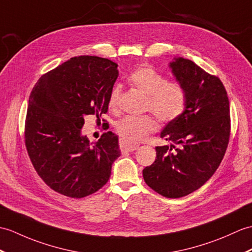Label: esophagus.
I'll return each mask as SVG.
<instances>
[{
    "mask_svg": "<svg viewBox=\"0 0 252 252\" xmlns=\"http://www.w3.org/2000/svg\"><path fill=\"white\" fill-rule=\"evenodd\" d=\"M119 145H120V149L122 153H126V151H134V150H136L139 146L137 144H133V143L127 142V140H126V139H120Z\"/></svg>",
    "mask_w": 252,
    "mask_h": 252,
    "instance_id": "1",
    "label": "esophagus"
}]
</instances>
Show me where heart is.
Segmentation results:
<instances>
[{
	"instance_id": "1",
	"label": "heart",
	"mask_w": 252,
	"mask_h": 252,
	"mask_svg": "<svg viewBox=\"0 0 252 252\" xmlns=\"http://www.w3.org/2000/svg\"><path fill=\"white\" fill-rule=\"evenodd\" d=\"M127 81L139 92L146 94V106L162 121L171 122L183 114L187 94L183 85L177 81H166L162 74L149 66H140L128 75ZM120 97V89L113 88L108 98V106L116 109ZM158 126L150 115L126 116L117 122L116 131L127 142H138Z\"/></svg>"
}]
</instances>
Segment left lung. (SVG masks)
<instances>
[{"label": "left lung", "instance_id": "obj_1", "mask_svg": "<svg viewBox=\"0 0 252 252\" xmlns=\"http://www.w3.org/2000/svg\"><path fill=\"white\" fill-rule=\"evenodd\" d=\"M168 66L185 88L186 106L162 130L160 137L171 145L156 147V161L143 177L159 194L177 198L201 188L217 171L229 144L230 104L221 80L194 62L178 57Z\"/></svg>", "mask_w": 252, "mask_h": 252}]
</instances>
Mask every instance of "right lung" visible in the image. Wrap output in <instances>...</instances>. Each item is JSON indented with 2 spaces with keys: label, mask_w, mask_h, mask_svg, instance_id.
<instances>
[{
  "label": "right lung",
  "mask_w": 252,
  "mask_h": 252,
  "mask_svg": "<svg viewBox=\"0 0 252 252\" xmlns=\"http://www.w3.org/2000/svg\"><path fill=\"white\" fill-rule=\"evenodd\" d=\"M118 64L80 56L46 73L34 86L26 119V146L32 164L52 190L74 198L107 183L120 157L118 136L103 134L96 143L81 133L85 117L107 113Z\"/></svg>",
  "instance_id": "right-lung-1"
}]
</instances>
